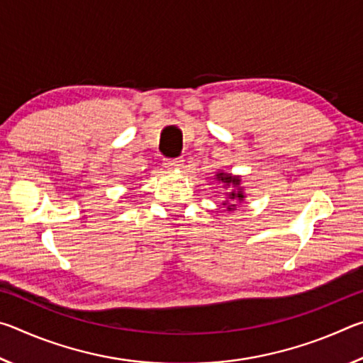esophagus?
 Here are the masks:
<instances>
[{
	"label": "esophagus",
	"instance_id": "34e87169",
	"mask_svg": "<svg viewBox=\"0 0 363 363\" xmlns=\"http://www.w3.org/2000/svg\"><path fill=\"white\" fill-rule=\"evenodd\" d=\"M163 164H164V168H168V169H176V168L182 167L184 160L182 158H167Z\"/></svg>",
	"mask_w": 363,
	"mask_h": 363
}]
</instances>
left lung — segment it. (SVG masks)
I'll list each match as a JSON object with an SVG mask.
<instances>
[{"mask_svg":"<svg viewBox=\"0 0 363 363\" xmlns=\"http://www.w3.org/2000/svg\"><path fill=\"white\" fill-rule=\"evenodd\" d=\"M216 179L223 182L224 187L229 186L233 189L229 194H227V201H224L223 203V205H227V211H233L235 210V203H233V200L243 201V199H245L243 189L240 187V182H242L240 176H232L229 173H218Z\"/></svg>","mask_w":363,"mask_h":363,"instance_id":"left-lung-1","label":"left lung"}]
</instances>
